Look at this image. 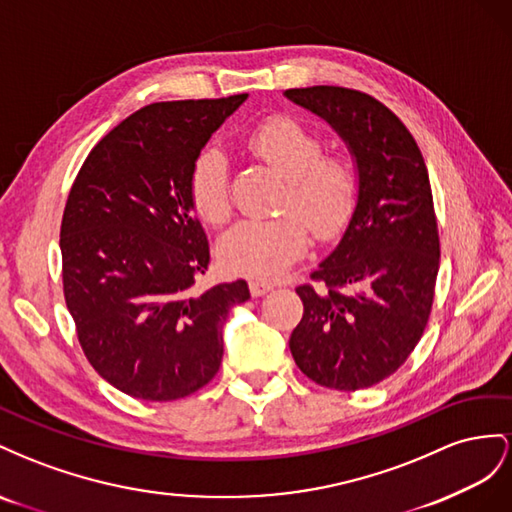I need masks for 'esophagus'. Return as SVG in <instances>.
I'll list each match as a JSON object with an SVG mask.
<instances>
[{
  "instance_id": "34e87169",
  "label": "esophagus",
  "mask_w": 512,
  "mask_h": 512,
  "mask_svg": "<svg viewBox=\"0 0 512 512\" xmlns=\"http://www.w3.org/2000/svg\"><path fill=\"white\" fill-rule=\"evenodd\" d=\"M248 287H251V294H253L255 298H259V296L268 294V291H272V289H274V283L264 281V279H251V281H248Z\"/></svg>"
}]
</instances>
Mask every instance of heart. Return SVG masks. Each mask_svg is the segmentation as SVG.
I'll return each mask as SVG.
<instances>
[{
  "label": "heart",
  "mask_w": 512,
  "mask_h": 512,
  "mask_svg": "<svg viewBox=\"0 0 512 512\" xmlns=\"http://www.w3.org/2000/svg\"><path fill=\"white\" fill-rule=\"evenodd\" d=\"M246 148L287 180L281 210L289 214L236 225L218 244V259L229 272L259 279L283 272L304 253L306 227L319 240L337 236L356 208L358 173L347 156L324 154L315 130L291 115H272L255 126ZM188 199L203 223L221 227L229 221V165L223 152L199 154L188 178Z\"/></svg>",
  "instance_id": "heart-1"
}]
</instances>
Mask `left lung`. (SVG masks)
Segmentation results:
<instances>
[{
  "label": "left lung",
  "mask_w": 512,
  "mask_h": 512,
  "mask_svg": "<svg viewBox=\"0 0 512 512\" xmlns=\"http://www.w3.org/2000/svg\"><path fill=\"white\" fill-rule=\"evenodd\" d=\"M324 118L356 158L358 201L337 248L300 285L289 349L298 369L334 390L375 386L414 352L431 315L440 236L425 158L373 96L337 85L287 90Z\"/></svg>",
  "instance_id": "8db88e82"
}]
</instances>
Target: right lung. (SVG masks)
<instances>
[{"instance_id":"right-lung-1","label":"right lung","mask_w":512,"mask_h":512,"mask_svg":"<svg viewBox=\"0 0 512 512\" xmlns=\"http://www.w3.org/2000/svg\"><path fill=\"white\" fill-rule=\"evenodd\" d=\"M246 94L135 111L87 154L64 208L66 306L85 358L111 386L175 401L223 360V324L246 281L201 291L210 246L188 199L203 145Z\"/></svg>"}]
</instances>
